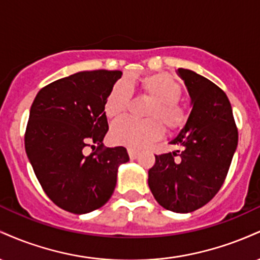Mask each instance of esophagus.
I'll return each instance as SVG.
<instances>
[{
    "label": "esophagus",
    "mask_w": 260,
    "mask_h": 260,
    "mask_svg": "<svg viewBox=\"0 0 260 260\" xmlns=\"http://www.w3.org/2000/svg\"><path fill=\"white\" fill-rule=\"evenodd\" d=\"M128 155H129L131 159L134 160L139 156V151L136 150V149H133V148H128Z\"/></svg>",
    "instance_id": "obj_1"
}]
</instances>
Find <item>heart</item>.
<instances>
[{
	"label": "heart",
	"instance_id": "heart-1",
	"mask_svg": "<svg viewBox=\"0 0 260 260\" xmlns=\"http://www.w3.org/2000/svg\"><path fill=\"white\" fill-rule=\"evenodd\" d=\"M138 86L144 96L151 99L147 112V120L136 121L122 118L111 128V139L117 144L131 148H143L164 133V124L170 131H177L187 121L186 109L181 105V86L171 74L150 73L139 78H127L113 85L105 103L107 117L117 118L127 110L129 90Z\"/></svg>",
	"mask_w": 260,
	"mask_h": 260
}]
</instances>
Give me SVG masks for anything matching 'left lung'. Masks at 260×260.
I'll list each match as a JSON object with an SVG mask.
<instances>
[{
    "mask_svg": "<svg viewBox=\"0 0 260 260\" xmlns=\"http://www.w3.org/2000/svg\"><path fill=\"white\" fill-rule=\"evenodd\" d=\"M192 101L189 117L170 144L182 151L155 155L148 184L162 208L190 213L215 197L228 176L238 132L231 104L219 86L193 71L178 68Z\"/></svg>",
    "mask_w": 260,
    "mask_h": 260,
    "instance_id": "1",
    "label": "left lung"
}]
</instances>
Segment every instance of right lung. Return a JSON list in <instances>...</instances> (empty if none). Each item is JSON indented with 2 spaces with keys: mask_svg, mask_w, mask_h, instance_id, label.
Wrapping results in <instances>:
<instances>
[{
  "mask_svg": "<svg viewBox=\"0 0 260 260\" xmlns=\"http://www.w3.org/2000/svg\"><path fill=\"white\" fill-rule=\"evenodd\" d=\"M121 71H84L44 86L35 96L26 124L28 159L44 192L57 207L86 214L106 204L121 164L123 147L105 148L109 124L105 103ZM86 146L97 150L86 157Z\"/></svg>",
  "mask_w": 260,
  "mask_h": 260,
  "instance_id": "right-lung-1",
  "label": "right lung"
}]
</instances>
